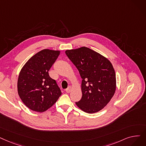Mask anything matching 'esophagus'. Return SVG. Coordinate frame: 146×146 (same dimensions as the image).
I'll return each mask as SVG.
<instances>
[{"label": "esophagus", "instance_id": "34e87169", "mask_svg": "<svg viewBox=\"0 0 146 146\" xmlns=\"http://www.w3.org/2000/svg\"><path fill=\"white\" fill-rule=\"evenodd\" d=\"M72 91V87L71 86H68L66 90V92H67V93H69V92H70V91Z\"/></svg>", "mask_w": 146, "mask_h": 146}]
</instances>
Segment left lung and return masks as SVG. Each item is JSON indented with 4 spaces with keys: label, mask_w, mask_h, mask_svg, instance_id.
Returning a JSON list of instances; mask_svg holds the SVG:
<instances>
[{
    "label": "left lung",
    "mask_w": 146,
    "mask_h": 146,
    "mask_svg": "<svg viewBox=\"0 0 146 146\" xmlns=\"http://www.w3.org/2000/svg\"><path fill=\"white\" fill-rule=\"evenodd\" d=\"M65 52L82 79V97L76 102L77 106L88 113L103 109L116 90V74L111 63L86 47L67 50Z\"/></svg>",
    "instance_id": "obj_1"
}]
</instances>
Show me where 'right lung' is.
Wrapping results in <instances>:
<instances>
[{"instance_id": "add662e5", "label": "right lung", "mask_w": 146, "mask_h": 146, "mask_svg": "<svg viewBox=\"0 0 146 146\" xmlns=\"http://www.w3.org/2000/svg\"><path fill=\"white\" fill-rule=\"evenodd\" d=\"M60 54V50H42L22 68L18 79V92L23 103L30 109L45 111L61 95L55 80L48 73Z\"/></svg>"}]
</instances>
